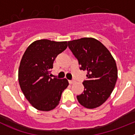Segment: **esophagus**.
Masks as SVG:
<instances>
[{
  "label": "esophagus",
  "instance_id": "1",
  "mask_svg": "<svg viewBox=\"0 0 135 135\" xmlns=\"http://www.w3.org/2000/svg\"><path fill=\"white\" fill-rule=\"evenodd\" d=\"M74 82H75V81H74V80H69V83H70V84H74Z\"/></svg>",
  "mask_w": 135,
  "mask_h": 135
}]
</instances>
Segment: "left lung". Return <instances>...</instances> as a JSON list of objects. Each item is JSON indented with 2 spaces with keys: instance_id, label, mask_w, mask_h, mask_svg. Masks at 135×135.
Returning <instances> with one entry per match:
<instances>
[{
  "instance_id": "1",
  "label": "left lung",
  "mask_w": 135,
  "mask_h": 135,
  "mask_svg": "<svg viewBox=\"0 0 135 135\" xmlns=\"http://www.w3.org/2000/svg\"><path fill=\"white\" fill-rule=\"evenodd\" d=\"M68 47L78 59L80 69L87 71L84 90L77 96L78 102L89 109L103 104L109 97L118 78L114 57L101 42L93 38L68 41Z\"/></svg>"
}]
</instances>
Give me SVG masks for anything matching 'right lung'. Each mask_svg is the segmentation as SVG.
Listing matches in <instances>:
<instances>
[{
    "instance_id": "1",
    "label": "right lung",
    "mask_w": 135,
    "mask_h": 135,
    "mask_svg": "<svg viewBox=\"0 0 135 135\" xmlns=\"http://www.w3.org/2000/svg\"><path fill=\"white\" fill-rule=\"evenodd\" d=\"M68 47V42L36 40L25 51L20 62L18 79L27 100L38 110L48 112L59 103L69 85L68 80L52 78L51 70L57 56Z\"/></svg>"
}]
</instances>
